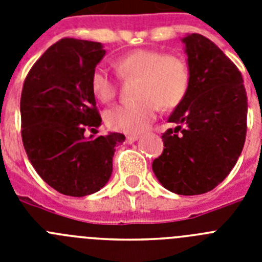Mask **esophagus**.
<instances>
[{
	"label": "esophagus",
	"mask_w": 262,
	"mask_h": 262,
	"mask_svg": "<svg viewBox=\"0 0 262 262\" xmlns=\"http://www.w3.org/2000/svg\"><path fill=\"white\" fill-rule=\"evenodd\" d=\"M138 139H139V135H129V136H127V138H126V142L128 143V144H131V143L136 142Z\"/></svg>",
	"instance_id": "esophagus-1"
}]
</instances>
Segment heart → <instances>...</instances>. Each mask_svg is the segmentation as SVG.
<instances>
[{
    "mask_svg": "<svg viewBox=\"0 0 262 262\" xmlns=\"http://www.w3.org/2000/svg\"><path fill=\"white\" fill-rule=\"evenodd\" d=\"M114 68L120 78L138 80L135 92L138 101L117 105L106 111V124L118 133L144 131L156 118L157 105L164 110L176 107L184 99L190 82V72L185 60L156 50L131 51L115 60ZM90 86L101 102H110L117 94L114 78L103 67L94 69Z\"/></svg>",
    "mask_w": 262,
    "mask_h": 262,
    "instance_id": "b5f03b06",
    "label": "heart"
}]
</instances>
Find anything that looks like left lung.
Masks as SVG:
<instances>
[{
    "mask_svg": "<svg viewBox=\"0 0 262 262\" xmlns=\"http://www.w3.org/2000/svg\"><path fill=\"white\" fill-rule=\"evenodd\" d=\"M190 82L161 139L164 151L152 170L165 189L180 195L212 190L230 174L247 134V93L239 69L201 34L182 38Z\"/></svg>",
    "mask_w": 262,
    "mask_h": 262,
    "instance_id": "left-lung-1",
    "label": "left lung"
}]
</instances>
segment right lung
<instances>
[{"mask_svg":"<svg viewBox=\"0 0 262 262\" xmlns=\"http://www.w3.org/2000/svg\"><path fill=\"white\" fill-rule=\"evenodd\" d=\"M98 41L66 38L51 46L32 66L20 96L22 142L43 181L64 195L101 190L113 173L115 147L124 135L85 136L102 122L90 86L105 56Z\"/></svg>","mask_w":262,"mask_h":262,"instance_id":"add662e5","label":"right lung"}]
</instances>
